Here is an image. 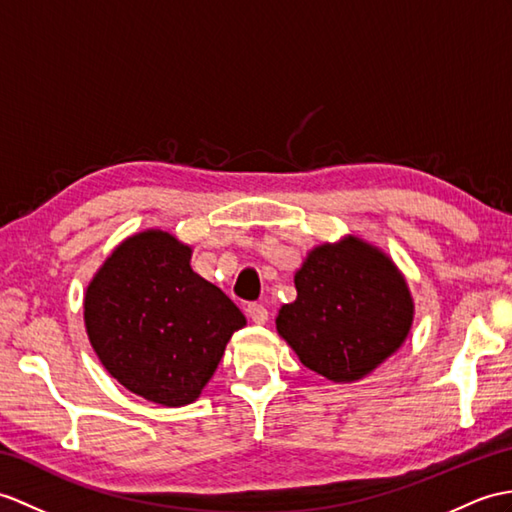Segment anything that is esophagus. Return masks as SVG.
<instances>
[{
  "instance_id": "1",
  "label": "esophagus",
  "mask_w": 512,
  "mask_h": 512,
  "mask_svg": "<svg viewBox=\"0 0 512 512\" xmlns=\"http://www.w3.org/2000/svg\"><path fill=\"white\" fill-rule=\"evenodd\" d=\"M246 314H248V318L253 320L255 325H266V320H268V310L264 305H259V303H251L246 307Z\"/></svg>"
}]
</instances>
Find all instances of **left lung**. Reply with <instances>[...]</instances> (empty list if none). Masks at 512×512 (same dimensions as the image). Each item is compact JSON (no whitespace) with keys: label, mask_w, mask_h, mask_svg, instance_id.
Returning <instances> with one entry per match:
<instances>
[{"label":"left lung","mask_w":512,"mask_h":512,"mask_svg":"<svg viewBox=\"0 0 512 512\" xmlns=\"http://www.w3.org/2000/svg\"><path fill=\"white\" fill-rule=\"evenodd\" d=\"M296 299L277 334L310 371L334 384L371 375L406 342L414 301L406 277L382 248L358 235L314 246L294 272Z\"/></svg>","instance_id":"8db88e82"}]
</instances>
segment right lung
<instances>
[{
  "instance_id": "1",
  "label": "right lung",
  "mask_w": 512,
  "mask_h": 512,
  "mask_svg": "<svg viewBox=\"0 0 512 512\" xmlns=\"http://www.w3.org/2000/svg\"><path fill=\"white\" fill-rule=\"evenodd\" d=\"M192 246L161 229L126 237L85 292V327L102 366L152 403H194L246 318L192 270Z\"/></svg>"
}]
</instances>
